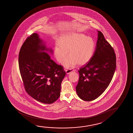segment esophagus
Returning a JSON list of instances; mask_svg holds the SVG:
<instances>
[{
  "label": "esophagus",
  "instance_id": "1",
  "mask_svg": "<svg viewBox=\"0 0 133 133\" xmlns=\"http://www.w3.org/2000/svg\"><path fill=\"white\" fill-rule=\"evenodd\" d=\"M73 71H75V70H73L72 69H66L65 70L66 73V74H67V75L69 74H70V73H71V72H72Z\"/></svg>",
  "mask_w": 133,
  "mask_h": 133
}]
</instances>
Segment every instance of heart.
Returning <instances> with one entry per match:
<instances>
[{"mask_svg": "<svg viewBox=\"0 0 133 133\" xmlns=\"http://www.w3.org/2000/svg\"><path fill=\"white\" fill-rule=\"evenodd\" d=\"M95 44L93 38L80 33H69L60 37L54 47V55L61 63L67 56H70L63 65L66 68L75 67L78 64L83 65L88 63L93 57Z\"/></svg>", "mask_w": 133, "mask_h": 133, "instance_id": "obj_1", "label": "heart"}]
</instances>
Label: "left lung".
<instances>
[{
  "label": "left lung",
  "instance_id": "8db88e82",
  "mask_svg": "<svg viewBox=\"0 0 133 133\" xmlns=\"http://www.w3.org/2000/svg\"><path fill=\"white\" fill-rule=\"evenodd\" d=\"M98 31L96 46L93 57L78 70L79 78L76 87L78 96L86 101L95 100L109 85L116 66V55L104 35Z\"/></svg>",
  "mask_w": 133,
  "mask_h": 133
}]
</instances>
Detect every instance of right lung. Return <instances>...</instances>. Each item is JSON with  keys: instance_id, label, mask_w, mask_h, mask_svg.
<instances>
[{"instance_id": "right-lung-1", "label": "right lung", "mask_w": 133, "mask_h": 133, "mask_svg": "<svg viewBox=\"0 0 133 133\" xmlns=\"http://www.w3.org/2000/svg\"><path fill=\"white\" fill-rule=\"evenodd\" d=\"M53 49L48 48L39 35L34 33L20 49L18 64L24 88L32 98L44 104H52L60 95L66 73L62 66L51 59Z\"/></svg>"}]
</instances>
